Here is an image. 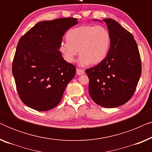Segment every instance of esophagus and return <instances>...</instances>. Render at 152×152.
Masks as SVG:
<instances>
[{"instance_id":"1","label":"esophagus","mask_w":152,"mask_h":152,"mask_svg":"<svg viewBox=\"0 0 152 152\" xmlns=\"http://www.w3.org/2000/svg\"><path fill=\"white\" fill-rule=\"evenodd\" d=\"M76 72L78 75H81L84 74V70L82 69H79V68H77V69L76 70Z\"/></svg>"}]
</instances>
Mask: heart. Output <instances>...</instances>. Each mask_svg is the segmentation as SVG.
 <instances>
[{
  "mask_svg": "<svg viewBox=\"0 0 152 152\" xmlns=\"http://www.w3.org/2000/svg\"><path fill=\"white\" fill-rule=\"evenodd\" d=\"M66 40L59 44V50L64 59L73 62L79 53V65L84 66L89 63L98 64L105 59L111 46V39L105 27L83 25L68 30Z\"/></svg>",
  "mask_w": 152,
  "mask_h": 152,
  "instance_id": "heart-1",
  "label": "heart"
}]
</instances>
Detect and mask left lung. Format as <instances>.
<instances>
[{
  "label": "left lung",
  "mask_w": 152,
  "mask_h": 152,
  "mask_svg": "<svg viewBox=\"0 0 152 152\" xmlns=\"http://www.w3.org/2000/svg\"><path fill=\"white\" fill-rule=\"evenodd\" d=\"M103 20L111 34L109 51L102 61L86 69V72L89 79V94L93 100L101 107L114 108L132 98L142 66L133 35L112 18Z\"/></svg>",
  "instance_id": "8db88e82"
}]
</instances>
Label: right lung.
<instances>
[{
    "instance_id": "right-lung-1",
    "label": "right lung",
    "mask_w": 152,
    "mask_h": 152,
    "mask_svg": "<svg viewBox=\"0 0 152 152\" xmlns=\"http://www.w3.org/2000/svg\"><path fill=\"white\" fill-rule=\"evenodd\" d=\"M77 23L75 18L44 20L18 41L12 74L20 98L26 106L45 111L61 102L76 68L63 59L59 44L66 31Z\"/></svg>"
}]
</instances>
